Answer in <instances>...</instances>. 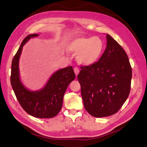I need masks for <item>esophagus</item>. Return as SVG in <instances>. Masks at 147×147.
I'll use <instances>...</instances> for the list:
<instances>
[{
	"label": "esophagus",
	"mask_w": 147,
	"mask_h": 147,
	"mask_svg": "<svg viewBox=\"0 0 147 147\" xmlns=\"http://www.w3.org/2000/svg\"><path fill=\"white\" fill-rule=\"evenodd\" d=\"M74 72L75 74V75H76V77L78 75V74H79L80 72V70L78 67H75L74 68Z\"/></svg>",
	"instance_id": "esophagus-1"
}]
</instances>
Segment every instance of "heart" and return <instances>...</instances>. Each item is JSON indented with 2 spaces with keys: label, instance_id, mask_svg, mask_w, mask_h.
Listing matches in <instances>:
<instances>
[{
  "label": "heart",
  "instance_id": "heart-1",
  "mask_svg": "<svg viewBox=\"0 0 147 147\" xmlns=\"http://www.w3.org/2000/svg\"><path fill=\"white\" fill-rule=\"evenodd\" d=\"M104 50V43L98 37H85L83 35L74 38L67 45V50L77 54L78 63L83 65H91L98 61Z\"/></svg>",
  "mask_w": 147,
  "mask_h": 147
}]
</instances>
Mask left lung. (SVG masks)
<instances>
[{
  "instance_id": "1",
  "label": "left lung",
  "mask_w": 147,
  "mask_h": 147,
  "mask_svg": "<svg viewBox=\"0 0 147 147\" xmlns=\"http://www.w3.org/2000/svg\"><path fill=\"white\" fill-rule=\"evenodd\" d=\"M99 61L81 66L77 76L84 109L96 118L116 113L131 90L132 68L124 49L110 35Z\"/></svg>"
}]
</instances>
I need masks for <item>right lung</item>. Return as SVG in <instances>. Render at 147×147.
Returning a JSON list of instances; mask_svg holds the SVG:
<instances>
[{
    "label": "right lung",
    "mask_w": 147,
    "mask_h": 147,
    "mask_svg": "<svg viewBox=\"0 0 147 147\" xmlns=\"http://www.w3.org/2000/svg\"><path fill=\"white\" fill-rule=\"evenodd\" d=\"M37 36V34L28 35L22 42L12 60L10 82L18 100L26 112L36 118H50L59 112L64 93L70 83L75 79V75L72 67L69 66L53 74L40 90L31 91L23 85L20 78V57L24 44L30 38Z\"/></svg>",
    "instance_id": "add662e5"
}]
</instances>
